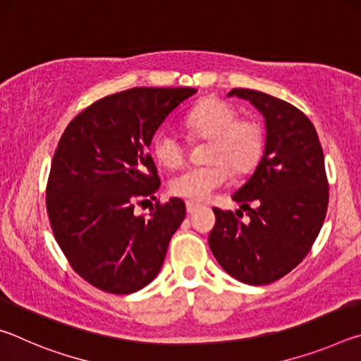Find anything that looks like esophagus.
I'll return each instance as SVG.
<instances>
[{"label":"esophagus","instance_id":"34e87169","mask_svg":"<svg viewBox=\"0 0 361 361\" xmlns=\"http://www.w3.org/2000/svg\"><path fill=\"white\" fill-rule=\"evenodd\" d=\"M199 204H195V202H191V200H188V202H186V210H188V213H191V215H192V213L195 212V210H197L199 209Z\"/></svg>","mask_w":361,"mask_h":361}]
</instances>
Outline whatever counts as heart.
I'll use <instances>...</instances> for the list:
<instances>
[{
    "mask_svg": "<svg viewBox=\"0 0 361 361\" xmlns=\"http://www.w3.org/2000/svg\"><path fill=\"white\" fill-rule=\"evenodd\" d=\"M240 113L223 99H207L186 114L185 126L191 142L209 140L204 159L209 164L176 175L170 192L191 202H204L235 175L250 173L264 152V129L256 119L239 118ZM189 143L175 130L164 127L152 138V154L166 169L183 166Z\"/></svg>",
    "mask_w": 361,
    "mask_h": 361,
    "instance_id": "heart-1",
    "label": "heart"
}]
</instances>
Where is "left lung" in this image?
Masks as SVG:
<instances>
[{"mask_svg": "<svg viewBox=\"0 0 361 361\" xmlns=\"http://www.w3.org/2000/svg\"><path fill=\"white\" fill-rule=\"evenodd\" d=\"M266 119L259 166L232 195L240 209H213L209 234L213 256L231 277L248 285L282 279L312 248L328 209L325 157L315 127L301 109L259 90L232 89Z\"/></svg>", "mask_w": 361, "mask_h": 361, "instance_id": "8db88e82", "label": "left lung"}]
</instances>
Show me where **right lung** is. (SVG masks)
<instances>
[{
  "label": "right lung",
  "mask_w": 361,
  "mask_h": 361,
  "mask_svg": "<svg viewBox=\"0 0 361 361\" xmlns=\"http://www.w3.org/2000/svg\"><path fill=\"white\" fill-rule=\"evenodd\" d=\"M192 87H133L94 102L73 119L54 154L46 207L54 237L78 276L111 295L154 280L186 216L181 199L154 200L161 185L149 145Z\"/></svg>",
  "instance_id": "1"
}]
</instances>
